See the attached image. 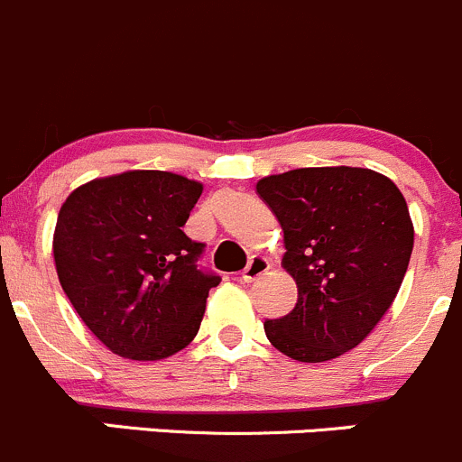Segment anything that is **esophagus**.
I'll list each match as a JSON object with an SVG mask.
<instances>
[{"label": "esophagus", "mask_w": 462, "mask_h": 462, "mask_svg": "<svg viewBox=\"0 0 462 462\" xmlns=\"http://www.w3.org/2000/svg\"><path fill=\"white\" fill-rule=\"evenodd\" d=\"M266 271H269V260H266L264 255H254V258L249 260V264H246V269L242 271V280H245V282H254L260 275H264Z\"/></svg>", "instance_id": "obj_1"}]
</instances>
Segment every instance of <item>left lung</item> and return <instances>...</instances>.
Returning a JSON list of instances; mask_svg holds the SVG:
<instances>
[{
  "instance_id": "left-lung-1",
  "label": "left lung",
  "mask_w": 462,
  "mask_h": 462,
  "mask_svg": "<svg viewBox=\"0 0 462 462\" xmlns=\"http://www.w3.org/2000/svg\"><path fill=\"white\" fill-rule=\"evenodd\" d=\"M258 196L284 231L282 264L298 284L287 316L264 322L271 345L300 363L354 349L401 289L413 225L396 184L356 166L269 175Z\"/></svg>"
}]
</instances>
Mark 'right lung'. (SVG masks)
<instances>
[{
  "mask_svg": "<svg viewBox=\"0 0 462 462\" xmlns=\"http://www.w3.org/2000/svg\"><path fill=\"white\" fill-rule=\"evenodd\" d=\"M202 184L126 171L75 189L57 216L53 255L64 293L113 354L160 360L193 340L220 275L198 266L182 226Z\"/></svg>",
  "mask_w": 462,
  "mask_h": 462,
  "instance_id": "1",
  "label": "right lung"
}]
</instances>
